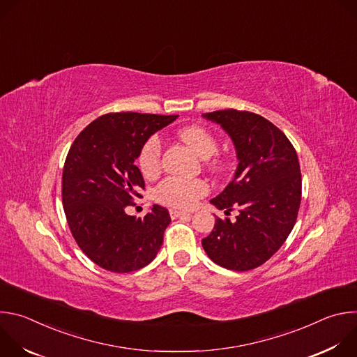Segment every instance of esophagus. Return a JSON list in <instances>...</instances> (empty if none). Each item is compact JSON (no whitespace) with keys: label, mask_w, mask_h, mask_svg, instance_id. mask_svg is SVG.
<instances>
[{"label":"esophagus","mask_w":357,"mask_h":357,"mask_svg":"<svg viewBox=\"0 0 357 357\" xmlns=\"http://www.w3.org/2000/svg\"><path fill=\"white\" fill-rule=\"evenodd\" d=\"M169 215H171V218H172V219L181 218V216H185V215L190 216V213H186V212H182V211H176V209H171V211H169Z\"/></svg>","instance_id":"esophagus-1"}]
</instances>
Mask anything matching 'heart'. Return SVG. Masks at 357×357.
Masks as SVG:
<instances>
[{
	"mask_svg": "<svg viewBox=\"0 0 357 357\" xmlns=\"http://www.w3.org/2000/svg\"><path fill=\"white\" fill-rule=\"evenodd\" d=\"M181 139L190 146V149L200 158L208 160L218 151V141L215 135L200 126H189L179 130ZM162 145L158 135H151L141 146L138 155V165L144 176L152 178L160 172L161 168ZM213 168H219V161H212ZM208 185L202 179H182V178H167L164 179L157 190L155 197L164 205L189 209L196 200L206 195Z\"/></svg>",
	"mask_w": 357,
	"mask_h": 357,
	"instance_id": "b5f03b06",
	"label": "heart"
}]
</instances>
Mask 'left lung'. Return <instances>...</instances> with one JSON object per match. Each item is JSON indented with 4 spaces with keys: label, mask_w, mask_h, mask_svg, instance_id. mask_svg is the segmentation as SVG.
Listing matches in <instances>:
<instances>
[{
    "label": "left lung",
    "mask_w": 357,
    "mask_h": 357,
    "mask_svg": "<svg viewBox=\"0 0 357 357\" xmlns=\"http://www.w3.org/2000/svg\"><path fill=\"white\" fill-rule=\"evenodd\" d=\"M231 138L237 168L230 183L211 200L236 222L216 216L212 233L202 240L209 259L233 271L264 264L289 236L301 203L296 151L273 123L250 112L220 110L202 114Z\"/></svg>",
    "instance_id": "1"
}]
</instances>
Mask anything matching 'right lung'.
<instances>
[{
    "instance_id": "right-lung-1",
    "label": "right lung",
    "mask_w": 357,
    "mask_h": 357,
    "mask_svg": "<svg viewBox=\"0 0 357 357\" xmlns=\"http://www.w3.org/2000/svg\"><path fill=\"white\" fill-rule=\"evenodd\" d=\"M178 116L109 113L72 144L63 167L62 200L70 231L86 256L107 271L130 273L157 257L169 212L158 205L141 219L126 208L141 197L135 165L144 142Z\"/></svg>"
}]
</instances>
